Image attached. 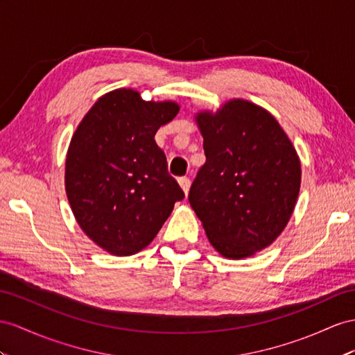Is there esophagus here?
I'll return each instance as SVG.
<instances>
[{"label":"esophagus","instance_id":"obj_1","mask_svg":"<svg viewBox=\"0 0 355 355\" xmlns=\"http://www.w3.org/2000/svg\"><path fill=\"white\" fill-rule=\"evenodd\" d=\"M178 184H180L181 190L184 192V195H187L189 189H190V180L187 177H181V178H178Z\"/></svg>","mask_w":355,"mask_h":355}]
</instances>
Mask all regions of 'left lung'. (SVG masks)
<instances>
[{
	"mask_svg": "<svg viewBox=\"0 0 355 355\" xmlns=\"http://www.w3.org/2000/svg\"><path fill=\"white\" fill-rule=\"evenodd\" d=\"M195 121L207 160L190 187V207L222 257L249 258L293 216L302 183L297 150L267 109L244 98L199 111Z\"/></svg>",
	"mask_w": 355,
	"mask_h": 355,
	"instance_id": "8db88e82",
	"label": "left lung"
}]
</instances>
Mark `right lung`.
Returning <instances> with one entry per match:
<instances>
[{"mask_svg":"<svg viewBox=\"0 0 355 355\" xmlns=\"http://www.w3.org/2000/svg\"><path fill=\"white\" fill-rule=\"evenodd\" d=\"M180 105L144 100L132 88L98 97L76 127L64 183L80 230L115 257H130L154 240L184 198L154 141Z\"/></svg>","mask_w":355,"mask_h":355,"instance_id":"right-lung-1","label":"right lung"}]
</instances>
